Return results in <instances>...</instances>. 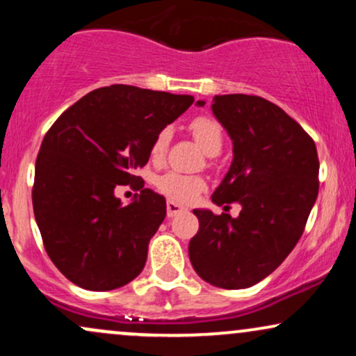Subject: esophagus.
Masks as SVG:
<instances>
[{"instance_id": "esophagus-1", "label": "esophagus", "mask_w": 356, "mask_h": 356, "mask_svg": "<svg viewBox=\"0 0 356 356\" xmlns=\"http://www.w3.org/2000/svg\"><path fill=\"white\" fill-rule=\"evenodd\" d=\"M184 211H187V209L184 206H181V204H177L174 201H167V216H169V218H174V216L181 214V212H184Z\"/></svg>"}]
</instances>
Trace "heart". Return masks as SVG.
<instances>
[{
    "label": "heart",
    "instance_id": "1",
    "mask_svg": "<svg viewBox=\"0 0 356 356\" xmlns=\"http://www.w3.org/2000/svg\"><path fill=\"white\" fill-rule=\"evenodd\" d=\"M189 130L194 137V140L197 142L199 147L206 152L207 155H218L222 149V129L214 118L211 117H197L191 122ZM170 129H162L159 130L157 136L154 137L152 145H150V157L154 161H161L164 157L167 147L170 142ZM155 186L159 187V191H162L167 197H170L172 201L177 202H191L197 197L199 194L206 187L202 177L199 175H186L181 172H165L164 175H159L155 179Z\"/></svg>",
    "mask_w": 356,
    "mask_h": 356
}]
</instances>
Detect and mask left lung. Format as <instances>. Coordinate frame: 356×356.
<instances>
[{
  "instance_id": "obj_1",
  "label": "left lung",
  "mask_w": 356,
  "mask_h": 356,
  "mask_svg": "<svg viewBox=\"0 0 356 356\" xmlns=\"http://www.w3.org/2000/svg\"><path fill=\"white\" fill-rule=\"evenodd\" d=\"M211 108L232 140L231 167L211 199L239 202L241 212L194 209L199 231L189 257L206 283L243 289L271 275L300 241L318 197L320 162L313 138L271 102L216 95Z\"/></svg>"
}]
</instances>
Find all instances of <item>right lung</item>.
<instances>
[{"mask_svg": "<svg viewBox=\"0 0 356 356\" xmlns=\"http://www.w3.org/2000/svg\"><path fill=\"white\" fill-rule=\"evenodd\" d=\"M192 102L110 85L81 97L48 130L36 157L33 211L48 256L72 283L110 291L142 273L165 199L142 189L124 206L115 187H144L136 170L149 162L154 137Z\"/></svg>", "mask_w": 356, "mask_h": 356, "instance_id": "add662e5", "label": "right lung"}]
</instances>
